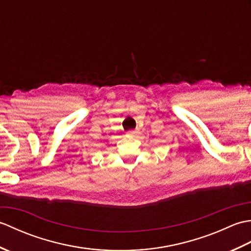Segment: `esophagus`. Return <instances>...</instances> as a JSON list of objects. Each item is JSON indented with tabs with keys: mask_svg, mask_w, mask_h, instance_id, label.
Wrapping results in <instances>:
<instances>
[{
	"mask_svg": "<svg viewBox=\"0 0 251 251\" xmlns=\"http://www.w3.org/2000/svg\"><path fill=\"white\" fill-rule=\"evenodd\" d=\"M139 135V130H130L127 132V137H130V138H135Z\"/></svg>",
	"mask_w": 251,
	"mask_h": 251,
	"instance_id": "obj_1",
	"label": "esophagus"
}]
</instances>
